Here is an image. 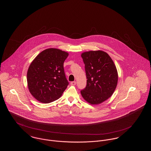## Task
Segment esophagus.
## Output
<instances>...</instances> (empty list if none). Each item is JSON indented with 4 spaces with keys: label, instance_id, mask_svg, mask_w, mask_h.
Listing matches in <instances>:
<instances>
[{
    "label": "esophagus",
    "instance_id": "1",
    "mask_svg": "<svg viewBox=\"0 0 151 151\" xmlns=\"http://www.w3.org/2000/svg\"><path fill=\"white\" fill-rule=\"evenodd\" d=\"M71 85H72V86H75L76 85V81H72V82H71Z\"/></svg>",
    "mask_w": 151,
    "mask_h": 151
}]
</instances>
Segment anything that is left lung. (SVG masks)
Instances as JSON below:
<instances>
[{
	"mask_svg": "<svg viewBox=\"0 0 151 151\" xmlns=\"http://www.w3.org/2000/svg\"><path fill=\"white\" fill-rule=\"evenodd\" d=\"M85 65L86 86L81 94L87 102L99 105L114 93L118 83V72L113 60L102 50L89 51L81 54Z\"/></svg>",
	"mask_w": 151,
	"mask_h": 151,
	"instance_id": "8db88e82",
	"label": "left lung"
}]
</instances>
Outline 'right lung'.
<instances>
[{
  "mask_svg": "<svg viewBox=\"0 0 151 151\" xmlns=\"http://www.w3.org/2000/svg\"><path fill=\"white\" fill-rule=\"evenodd\" d=\"M68 53L55 48L41 52L29 65L27 83L30 93L42 103L59 99L68 85L63 63Z\"/></svg>",
  "mask_w": 151,
  "mask_h": 151,
  "instance_id": "add662e5",
  "label": "right lung"
}]
</instances>
